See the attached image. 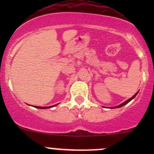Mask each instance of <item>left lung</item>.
<instances>
[{
    "instance_id": "left-lung-1",
    "label": "left lung",
    "mask_w": 154,
    "mask_h": 154,
    "mask_svg": "<svg viewBox=\"0 0 154 154\" xmlns=\"http://www.w3.org/2000/svg\"><path fill=\"white\" fill-rule=\"evenodd\" d=\"M138 92H139V91H137V92H136V94H134V95H133V97H130V99H128V100H126V101H125V102H124V103H122V104L119 105V106H114V107H111V109H115V108H120V107H122V106H125V105H126V104H127V103H129V102H130V100H133V98H134V97H136V95H137Z\"/></svg>"
}]
</instances>
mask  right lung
Here are the masks:
<instances>
[{"instance_id": "add662e5", "label": "right lung", "mask_w": 154, "mask_h": 154, "mask_svg": "<svg viewBox=\"0 0 154 154\" xmlns=\"http://www.w3.org/2000/svg\"><path fill=\"white\" fill-rule=\"evenodd\" d=\"M58 104V103H57ZM57 104H55L54 105V106H34V107H35V108H38V109H48V108H51V107L54 106H57Z\"/></svg>"}]
</instances>
